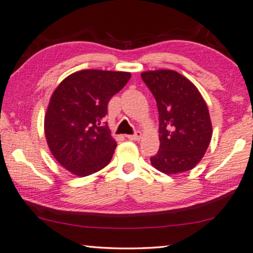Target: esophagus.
Segmentation results:
<instances>
[{"instance_id":"obj_1","label":"esophagus","mask_w":253,"mask_h":253,"mask_svg":"<svg viewBox=\"0 0 253 253\" xmlns=\"http://www.w3.org/2000/svg\"><path fill=\"white\" fill-rule=\"evenodd\" d=\"M141 136H142L141 131L137 130V131H135V134H133V135H127V138L130 141H138L141 138Z\"/></svg>"}]
</instances>
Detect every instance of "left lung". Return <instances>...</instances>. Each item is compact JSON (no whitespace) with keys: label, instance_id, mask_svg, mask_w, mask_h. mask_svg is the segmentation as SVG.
Listing matches in <instances>:
<instances>
[{"label":"left lung","instance_id":"obj_1","mask_svg":"<svg viewBox=\"0 0 253 253\" xmlns=\"http://www.w3.org/2000/svg\"><path fill=\"white\" fill-rule=\"evenodd\" d=\"M142 79L155 96L159 113V150L151 165L165 174L194 169L208 150L212 124L196 86L172 70L148 71Z\"/></svg>","mask_w":253,"mask_h":253}]
</instances>
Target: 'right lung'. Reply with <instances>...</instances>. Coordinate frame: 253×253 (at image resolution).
<instances>
[{"mask_svg": "<svg viewBox=\"0 0 253 253\" xmlns=\"http://www.w3.org/2000/svg\"><path fill=\"white\" fill-rule=\"evenodd\" d=\"M129 79V72L84 70L70 74L52 92L45 138L56 161L74 175H90L111 161L117 142L103 119L109 101Z\"/></svg>", "mask_w": 253, "mask_h": 253, "instance_id": "right-lung-1", "label": "right lung"}]
</instances>
